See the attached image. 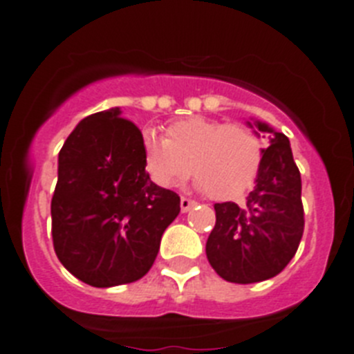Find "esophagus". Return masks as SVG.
Returning <instances> with one entry per match:
<instances>
[{"label": "esophagus", "instance_id": "esophagus-1", "mask_svg": "<svg viewBox=\"0 0 354 354\" xmlns=\"http://www.w3.org/2000/svg\"><path fill=\"white\" fill-rule=\"evenodd\" d=\"M192 207H196V201H192V199H189V198H181L180 199V208H181V212H183V214H185V212H189Z\"/></svg>", "mask_w": 354, "mask_h": 354}]
</instances>
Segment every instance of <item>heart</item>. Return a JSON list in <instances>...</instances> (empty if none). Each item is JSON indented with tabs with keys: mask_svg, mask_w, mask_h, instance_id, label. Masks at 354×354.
<instances>
[{
	"mask_svg": "<svg viewBox=\"0 0 354 354\" xmlns=\"http://www.w3.org/2000/svg\"><path fill=\"white\" fill-rule=\"evenodd\" d=\"M140 149L144 169L155 185L176 187L192 171L198 187L219 201L251 189L263 162L262 140L251 128L203 115L169 124L165 139L147 128Z\"/></svg>",
	"mask_w": 354,
	"mask_h": 354,
	"instance_id": "obj_1",
	"label": "heart"
}]
</instances>
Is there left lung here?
<instances>
[{"label":"left lung","instance_id":"8db88e82","mask_svg":"<svg viewBox=\"0 0 354 354\" xmlns=\"http://www.w3.org/2000/svg\"><path fill=\"white\" fill-rule=\"evenodd\" d=\"M254 133H269V147L254 189L244 207L215 203V226L207 241L214 270L232 283H257L274 278L287 267L305 230L301 174L287 135L262 121H248Z\"/></svg>","mask_w":354,"mask_h":354}]
</instances>
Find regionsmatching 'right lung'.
I'll return each instance as SVG.
<instances>
[{
  "label": "right lung",
  "instance_id": "obj_1",
  "mask_svg": "<svg viewBox=\"0 0 354 354\" xmlns=\"http://www.w3.org/2000/svg\"><path fill=\"white\" fill-rule=\"evenodd\" d=\"M140 137L115 106L82 119L58 153L51 199L55 253L92 287L142 278L180 214V196L147 176Z\"/></svg>",
  "mask_w": 354,
  "mask_h": 354
}]
</instances>
